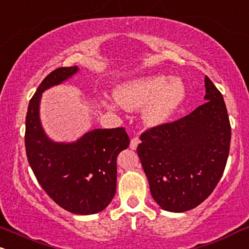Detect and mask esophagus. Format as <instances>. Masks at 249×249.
Returning a JSON list of instances; mask_svg holds the SVG:
<instances>
[{
    "label": "esophagus",
    "mask_w": 249,
    "mask_h": 249,
    "mask_svg": "<svg viewBox=\"0 0 249 249\" xmlns=\"http://www.w3.org/2000/svg\"><path fill=\"white\" fill-rule=\"evenodd\" d=\"M140 143V139L139 138H133L132 140H131V143H130V148L131 149H133V151H136L137 149V147H138V145H139Z\"/></svg>",
    "instance_id": "obj_1"
}]
</instances>
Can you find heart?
Instances as JSON below:
<instances>
[{"label":"heart","instance_id":"heart-1","mask_svg":"<svg viewBox=\"0 0 249 249\" xmlns=\"http://www.w3.org/2000/svg\"><path fill=\"white\" fill-rule=\"evenodd\" d=\"M117 102L104 101L107 109H118V104L127 111L142 110V118L147 126H161L178 112L187 98V87L179 77L149 74L123 81L115 88Z\"/></svg>","mask_w":249,"mask_h":249}]
</instances>
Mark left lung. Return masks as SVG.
Here are the masks:
<instances>
[{
    "label": "left lung",
    "instance_id": "8db88e82",
    "mask_svg": "<svg viewBox=\"0 0 249 249\" xmlns=\"http://www.w3.org/2000/svg\"><path fill=\"white\" fill-rule=\"evenodd\" d=\"M205 103L178 121L142 133L138 155L164 211L185 212L210 196L225 169L231 125L223 95L205 76Z\"/></svg>",
    "mask_w": 249,
    "mask_h": 249
}]
</instances>
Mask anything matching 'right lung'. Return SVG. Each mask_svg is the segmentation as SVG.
<instances>
[{
    "label": "right lung",
    "mask_w": 249,
    "mask_h": 249,
    "mask_svg": "<svg viewBox=\"0 0 249 249\" xmlns=\"http://www.w3.org/2000/svg\"><path fill=\"white\" fill-rule=\"evenodd\" d=\"M80 68L61 67L45 77L26 115L25 149L41 188L59 206L75 214H95L116 194L117 157L130 145L125 128H95L75 142H54L40 121L41 95L62 85Z\"/></svg>",
    "instance_id": "obj_1"
}]
</instances>
